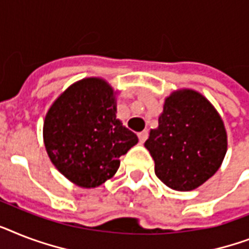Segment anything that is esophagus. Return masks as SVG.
Listing matches in <instances>:
<instances>
[{
  "instance_id": "esophagus-1",
  "label": "esophagus",
  "mask_w": 249,
  "mask_h": 249,
  "mask_svg": "<svg viewBox=\"0 0 249 249\" xmlns=\"http://www.w3.org/2000/svg\"><path fill=\"white\" fill-rule=\"evenodd\" d=\"M138 138H139V142L144 143L145 142V139L148 138V130H143L141 131V133H138Z\"/></svg>"
}]
</instances>
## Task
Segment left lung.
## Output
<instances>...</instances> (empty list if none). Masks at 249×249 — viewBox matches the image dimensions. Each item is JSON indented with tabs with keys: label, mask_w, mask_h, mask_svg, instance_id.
<instances>
[{
	"label": "left lung",
	"mask_w": 249,
	"mask_h": 249,
	"mask_svg": "<svg viewBox=\"0 0 249 249\" xmlns=\"http://www.w3.org/2000/svg\"><path fill=\"white\" fill-rule=\"evenodd\" d=\"M144 147L160 180L174 191L188 192L219 170L228 135L213 105L197 90L184 88L165 98L159 126L151 129Z\"/></svg>",
	"instance_id": "1"
}]
</instances>
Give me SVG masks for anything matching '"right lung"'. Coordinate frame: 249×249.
<instances>
[{
	"label": "right lung",
	"mask_w": 249,
	"mask_h": 249,
	"mask_svg": "<svg viewBox=\"0 0 249 249\" xmlns=\"http://www.w3.org/2000/svg\"><path fill=\"white\" fill-rule=\"evenodd\" d=\"M116 94L102 78H84L54 100L43 123L47 155L60 173L82 188L114 177L120 156L138 137L116 118Z\"/></svg>",
	"instance_id": "1"
}]
</instances>
